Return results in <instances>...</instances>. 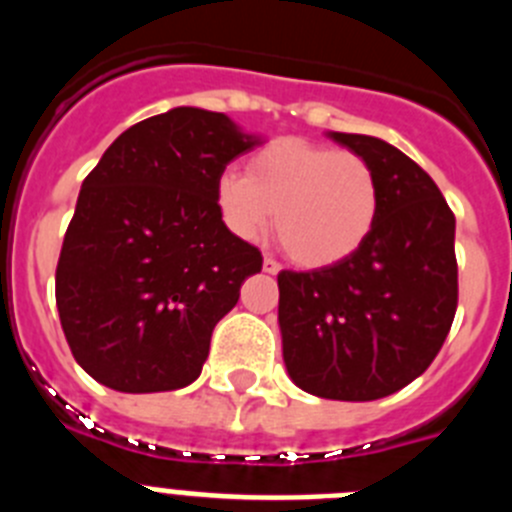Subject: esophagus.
<instances>
[{
	"label": "esophagus",
	"instance_id": "obj_1",
	"mask_svg": "<svg viewBox=\"0 0 512 512\" xmlns=\"http://www.w3.org/2000/svg\"><path fill=\"white\" fill-rule=\"evenodd\" d=\"M264 271H266V274H279V271H282V264H279L277 259H271V256H266V259H264Z\"/></svg>",
	"mask_w": 512,
	"mask_h": 512
}]
</instances>
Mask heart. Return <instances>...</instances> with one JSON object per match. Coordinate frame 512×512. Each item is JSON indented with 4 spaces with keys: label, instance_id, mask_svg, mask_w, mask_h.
Masks as SVG:
<instances>
[{
    "label": "heart",
    "instance_id": "obj_1",
    "mask_svg": "<svg viewBox=\"0 0 512 512\" xmlns=\"http://www.w3.org/2000/svg\"><path fill=\"white\" fill-rule=\"evenodd\" d=\"M215 202L243 241H259L274 223L289 259L307 269L338 264L359 251L379 215L377 171L351 151L279 138L248 161L220 171Z\"/></svg>",
    "mask_w": 512,
    "mask_h": 512
}]
</instances>
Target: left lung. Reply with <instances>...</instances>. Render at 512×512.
Listing matches in <instances>:
<instances>
[{
	"label": "left lung",
	"mask_w": 512,
	"mask_h": 512,
	"mask_svg": "<svg viewBox=\"0 0 512 512\" xmlns=\"http://www.w3.org/2000/svg\"><path fill=\"white\" fill-rule=\"evenodd\" d=\"M328 138L377 171V225L348 259L279 274L282 356L300 390L369 402L418 379L449 336L459 297L456 220L400 148L372 135Z\"/></svg>",
	"instance_id": "8db88e82"
}]
</instances>
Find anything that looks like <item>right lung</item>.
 <instances>
[{
  "label": "right lung",
  "mask_w": 512,
  "mask_h": 512,
  "mask_svg": "<svg viewBox=\"0 0 512 512\" xmlns=\"http://www.w3.org/2000/svg\"><path fill=\"white\" fill-rule=\"evenodd\" d=\"M264 143L223 112L174 107L117 135L76 200L56 305L76 364L117 392L182 390L210 336L261 271L223 223L215 182Z\"/></svg>",
  "instance_id": "add662e5"
}]
</instances>
